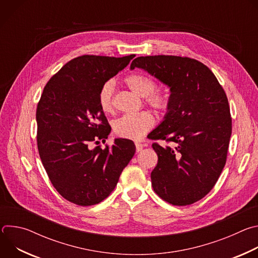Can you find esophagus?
<instances>
[{"instance_id":"obj_1","label":"esophagus","mask_w":258,"mask_h":258,"mask_svg":"<svg viewBox=\"0 0 258 258\" xmlns=\"http://www.w3.org/2000/svg\"><path fill=\"white\" fill-rule=\"evenodd\" d=\"M135 144H136V150H137L138 152H140V151H142V150H143V148H144V145H143L142 143L136 142Z\"/></svg>"}]
</instances>
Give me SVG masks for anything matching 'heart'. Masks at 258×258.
Listing matches in <instances>:
<instances>
[{
	"label": "heart",
	"mask_w": 258,
	"mask_h": 258,
	"mask_svg": "<svg viewBox=\"0 0 258 258\" xmlns=\"http://www.w3.org/2000/svg\"><path fill=\"white\" fill-rule=\"evenodd\" d=\"M126 87L135 94L143 97L145 103L159 114L166 113L170 108V98L162 90H158L156 82L144 73L135 72L123 80ZM114 84L111 81L104 83L98 92V104L104 113L113 111ZM154 125V117L148 111L126 114L113 122L114 133L124 139L139 140Z\"/></svg>",
	"instance_id": "b5f03b06"
}]
</instances>
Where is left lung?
Returning <instances> with one entry per match:
<instances>
[{
    "label": "left lung",
    "instance_id": "left-lung-1",
    "mask_svg": "<svg viewBox=\"0 0 258 258\" xmlns=\"http://www.w3.org/2000/svg\"><path fill=\"white\" fill-rule=\"evenodd\" d=\"M148 71L170 88V108L150 139L158 162L151 172L154 192L164 201L186 206L205 197L222 173L232 135L230 105L213 72L189 57L157 55L131 65Z\"/></svg>",
    "mask_w": 258,
    "mask_h": 258
}]
</instances>
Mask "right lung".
Here are the masks:
<instances>
[{"label": "right lung", "mask_w": 258, "mask_h": 258, "mask_svg": "<svg viewBox=\"0 0 258 258\" xmlns=\"http://www.w3.org/2000/svg\"><path fill=\"white\" fill-rule=\"evenodd\" d=\"M134 57H77L44 88L36 107L39 154L52 185L71 203L91 206L106 199L136 152L134 142L126 139H115L104 149L90 146L105 142L111 130L99 107L98 92Z\"/></svg>", "instance_id": "1"}]
</instances>
